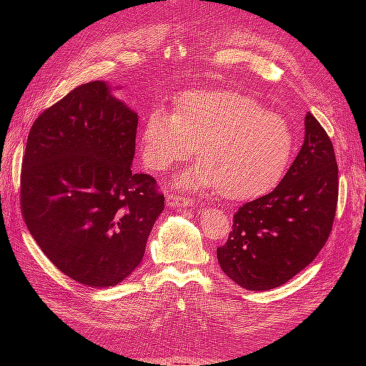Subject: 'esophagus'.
Returning a JSON list of instances; mask_svg holds the SVG:
<instances>
[{"instance_id":"obj_1","label":"esophagus","mask_w":366,"mask_h":366,"mask_svg":"<svg viewBox=\"0 0 366 366\" xmlns=\"http://www.w3.org/2000/svg\"><path fill=\"white\" fill-rule=\"evenodd\" d=\"M168 206L169 207H195V202L191 198H179L175 195H171L168 198Z\"/></svg>"}]
</instances>
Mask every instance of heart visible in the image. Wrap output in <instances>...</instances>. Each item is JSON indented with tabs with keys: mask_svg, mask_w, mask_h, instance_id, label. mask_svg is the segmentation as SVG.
Listing matches in <instances>:
<instances>
[{
	"mask_svg": "<svg viewBox=\"0 0 366 366\" xmlns=\"http://www.w3.org/2000/svg\"><path fill=\"white\" fill-rule=\"evenodd\" d=\"M174 114L152 109L142 129V157L163 171L194 156L202 164L177 186L215 191L227 200H249L280 182L293 152V132L282 116L265 112L235 92H189Z\"/></svg>",
	"mask_w": 366,
	"mask_h": 366,
	"instance_id": "1",
	"label": "heart"
}]
</instances>
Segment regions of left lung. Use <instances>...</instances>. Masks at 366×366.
<instances>
[{"instance_id": "obj_1", "label": "left lung", "mask_w": 366, "mask_h": 366, "mask_svg": "<svg viewBox=\"0 0 366 366\" xmlns=\"http://www.w3.org/2000/svg\"><path fill=\"white\" fill-rule=\"evenodd\" d=\"M301 151L274 189L242 204L219 267L246 290H270L304 270L325 246L337 206L333 143L312 113L305 114Z\"/></svg>"}]
</instances>
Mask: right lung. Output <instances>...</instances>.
Returning a JSON list of instances; mask_svg holds the SVG:
<instances>
[{
    "label": "right lung",
    "mask_w": 366,
    "mask_h": 366,
    "mask_svg": "<svg viewBox=\"0 0 366 366\" xmlns=\"http://www.w3.org/2000/svg\"><path fill=\"white\" fill-rule=\"evenodd\" d=\"M137 122L112 86L94 81L30 129L21 210L44 254L81 284L105 289L134 272L164 209L156 180L132 172Z\"/></svg>",
    "instance_id": "right-lung-1"
}]
</instances>
